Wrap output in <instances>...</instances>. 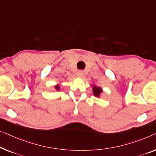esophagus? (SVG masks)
I'll use <instances>...</instances> for the list:
<instances>
[{
  "instance_id": "34e87169",
  "label": "esophagus",
  "mask_w": 156,
  "mask_h": 156,
  "mask_svg": "<svg viewBox=\"0 0 156 156\" xmlns=\"http://www.w3.org/2000/svg\"><path fill=\"white\" fill-rule=\"evenodd\" d=\"M77 76H78V77H80V78L83 77V73L82 71H78L77 72Z\"/></svg>"
}]
</instances>
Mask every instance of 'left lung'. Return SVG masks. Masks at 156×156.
<instances>
[{
  "mask_svg": "<svg viewBox=\"0 0 156 156\" xmlns=\"http://www.w3.org/2000/svg\"><path fill=\"white\" fill-rule=\"evenodd\" d=\"M101 92L102 90L100 87H93V92H94V96L99 97V95L101 94Z\"/></svg>",
  "mask_w": 156,
  "mask_h": 156,
  "instance_id": "obj_1",
  "label": "left lung"
}]
</instances>
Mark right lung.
<instances>
[{"instance_id": "1", "label": "right lung", "mask_w": 156, "mask_h": 156, "mask_svg": "<svg viewBox=\"0 0 156 156\" xmlns=\"http://www.w3.org/2000/svg\"><path fill=\"white\" fill-rule=\"evenodd\" d=\"M55 89H57V90H59V86H58V85H57V86H56V87H55Z\"/></svg>"}]
</instances>
